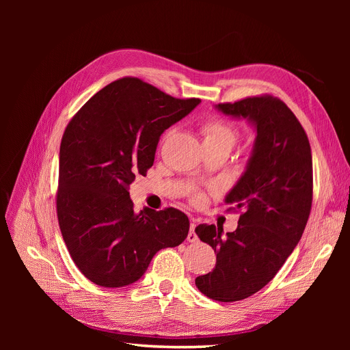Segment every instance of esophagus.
Returning a JSON list of instances; mask_svg holds the SVG:
<instances>
[{
	"instance_id": "1",
	"label": "esophagus",
	"mask_w": 350,
	"mask_h": 350,
	"mask_svg": "<svg viewBox=\"0 0 350 350\" xmlns=\"http://www.w3.org/2000/svg\"><path fill=\"white\" fill-rule=\"evenodd\" d=\"M196 221L194 219H191V224H190V231H189V235H187V241L189 243H196L198 240V237L196 234Z\"/></svg>"
}]
</instances>
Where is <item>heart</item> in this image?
Returning a JSON list of instances; mask_svg holds the SVG:
<instances>
[{
  "label": "heart",
  "instance_id": "b5f03b06",
  "mask_svg": "<svg viewBox=\"0 0 350 350\" xmlns=\"http://www.w3.org/2000/svg\"><path fill=\"white\" fill-rule=\"evenodd\" d=\"M201 133L204 136V143H224L232 147L238 137L237 127L226 119L211 118L201 124ZM196 201L201 200V196L194 197Z\"/></svg>",
  "mask_w": 350,
  "mask_h": 350
}]
</instances>
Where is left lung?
<instances>
[{"mask_svg":"<svg viewBox=\"0 0 350 350\" xmlns=\"http://www.w3.org/2000/svg\"><path fill=\"white\" fill-rule=\"evenodd\" d=\"M217 109L256 131L247 170L226 197L243 211L237 230L223 237L213 224L196 227L217 252L215 267L196 286L214 301L234 302L262 289L299 243L314 194L312 153L302 124L278 98L251 96Z\"/></svg>","mask_w":350,"mask_h":350,"instance_id":"1","label":"left lung"}]
</instances>
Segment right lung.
Segmentation results:
<instances>
[{
  "instance_id": "add662e5",
  "label": "right lung",
  "mask_w": 350,
  "mask_h": 350,
  "mask_svg": "<svg viewBox=\"0 0 350 350\" xmlns=\"http://www.w3.org/2000/svg\"><path fill=\"white\" fill-rule=\"evenodd\" d=\"M200 102L126 77L100 89L68 123L57 214L72 260L89 281L107 288L133 284L157 251L186 240L185 213L169 207L136 214L129 186L153 165L161 133Z\"/></svg>"
}]
</instances>
